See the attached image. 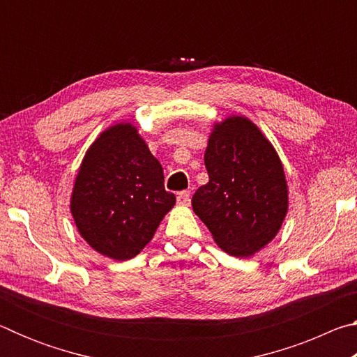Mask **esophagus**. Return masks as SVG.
Listing matches in <instances>:
<instances>
[{"mask_svg":"<svg viewBox=\"0 0 357 357\" xmlns=\"http://www.w3.org/2000/svg\"><path fill=\"white\" fill-rule=\"evenodd\" d=\"M176 200L179 204H189L190 203V192L189 190H183L176 195Z\"/></svg>","mask_w":357,"mask_h":357,"instance_id":"34e87169","label":"esophagus"}]
</instances>
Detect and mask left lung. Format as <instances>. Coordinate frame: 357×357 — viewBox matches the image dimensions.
I'll return each mask as SVG.
<instances>
[{
    "mask_svg": "<svg viewBox=\"0 0 357 357\" xmlns=\"http://www.w3.org/2000/svg\"><path fill=\"white\" fill-rule=\"evenodd\" d=\"M204 165L209 183L193 193L192 206L220 249L249 257L273 241L288 190L279 157L257 126L241 116L215 124Z\"/></svg>",
    "mask_w": 357,
    "mask_h": 357,
    "instance_id": "8db88e82",
    "label": "left lung"
}]
</instances>
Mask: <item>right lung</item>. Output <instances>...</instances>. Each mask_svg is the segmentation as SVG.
I'll return each mask as SVG.
<instances>
[{
  "label": "right lung",
  "instance_id": "1",
  "mask_svg": "<svg viewBox=\"0 0 357 357\" xmlns=\"http://www.w3.org/2000/svg\"><path fill=\"white\" fill-rule=\"evenodd\" d=\"M176 197L132 124L105 130L84 155L70 211L83 239L105 257L129 259L153 239Z\"/></svg>",
  "mask_w": 357,
  "mask_h": 357
}]
</instances>
